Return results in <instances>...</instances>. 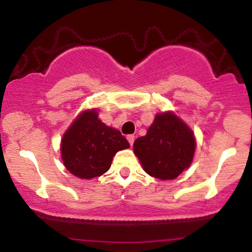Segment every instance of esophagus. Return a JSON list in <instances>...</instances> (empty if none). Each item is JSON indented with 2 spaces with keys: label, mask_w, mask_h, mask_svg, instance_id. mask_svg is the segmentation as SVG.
Wrapping results in <instances>:
<instances>
[{
  "label": "esophagus",
  "mask_w": 252,
  "mask_h": 252,
  "mask_svg": "<svg viewBox=\"0 0 252 252\" xmlns=\"http://www.w3.org/2000/svg\"><path fill=\"white\" fill-rule=\"evenodd\" d=\"M126 138H128L130 146H132V144H134V141H135V136L134 135H128V136H126Z\"/></svg>",
  "instance_id": "esophagus-1"
}]
</instances>
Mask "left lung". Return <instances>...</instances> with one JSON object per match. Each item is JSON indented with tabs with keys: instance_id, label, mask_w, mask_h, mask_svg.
<instances>
[{
	"instance_id": "left-lung-1",
	"label": "left lung",
	"mask_w": 252,
	"mask_h": 252,
	"mask_svg": "<svg viewBox=\"0 0 252 252\" xmlns=\"http://www.w3.org/2000/svg\"><path fill=\"white\" fill-rule=\"evenodd\" d=\"M194 150L192 130L172 112L156 115L147 135L134 142L143 169L160 180H173L189 168Z\"/></svg>"
}]
</instances>
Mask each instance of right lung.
<instances>
[{
  "mask_svg": "<svg viewBox=\"0 0 252 252\" xmlns=\"http://www.w3.org/2000/svg\"><path fill=\"white\" fill-rule=\"evenodd\" d=\"M130 144L120 130L98 118L96 110L84 111L62 140V158L68 172L80 179H92L108 172L118 150Z\"/></svg>",
  "mask_w": 252,
  "mask_h": 252,
  "instance_id": "add662e5",
  "label": "right lung"
}]
</instances>
